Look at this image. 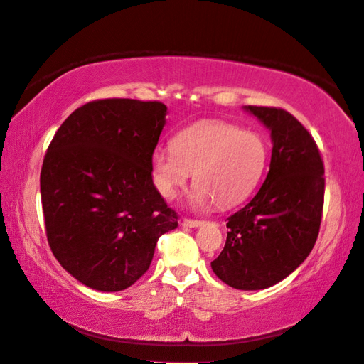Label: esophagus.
I'll list each match as a JSON object with an SVG mask.
<instances>
[{
	"instance_id": "esophagus-1",
	"label": "esophagus",
	"mask_w": 364,
	"mask_h": 364,
	"mask_svg": "<svg viewBox=\"0 0 364 364\" xmlns=\"http://www.w3.org/2000/svg\"><path fill=\"white\" fill-rule=\"evenodd\" d=\"M182 225L187 226V228H198V226L204 225V220H195V218H183Z\"/></svg>"
}]
</instances>
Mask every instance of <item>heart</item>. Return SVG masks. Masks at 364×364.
Here are the masks:
<instances>
[{
    "mask_svg": "<svg viewBox=\"0 0 364 364\" xmlns=\"http://www.w3.org/2000/svg\"><path fill=\"white\" fill-rule=\"evenodd\" d=\"M267 161V144L257 132L226 122H198L183 128L173 147L152 154L154 181L160 193L171 200L193 173V201H214L230 208L249 196L262 181Z\"/></svg>",
    "mask_w": 364,
    "mask_h": 364,
    "instance_id": "b5f03b06",
    "label": "heart"
}]
</instances>
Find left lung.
Returning <instances> with one entry per match:
<instances>
[{"label":"left lung","instance_id":"1","mask_svg":"<svg viewBox=\"0 0 364 364\" xmlns=\"http://www.w3.org/2000/svg\"><path fill=\"white\" fill-rule=\"evenodd\" d=\"M271 129L269 173L253 200L228 217V236L212 271L237 290L276 285L304 262L317 241L325 168L311 133L280 107L245 106Z\"/></svg>","mask_w":364,"mask_h":364}]
</instances>
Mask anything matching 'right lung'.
<instances>
[{
  "label": "right lung",
  "mask_w": 364,
  "mask_h": 364,
  "mask_svg": "<svg viewBox=\"0 0 364 364\" xmlns=\"http://www.w3.org/2000/svg\"><path fill=\"white\" fill-rule=\"evenodd\" d=\"M160 101L95 100L68 117L41 169L47 242L87 287L120 291L152 263L179 215L152 181V154L166 117Z\"/></svg>",
  "instance_id": "right-lung-1"
}]
</instances>
